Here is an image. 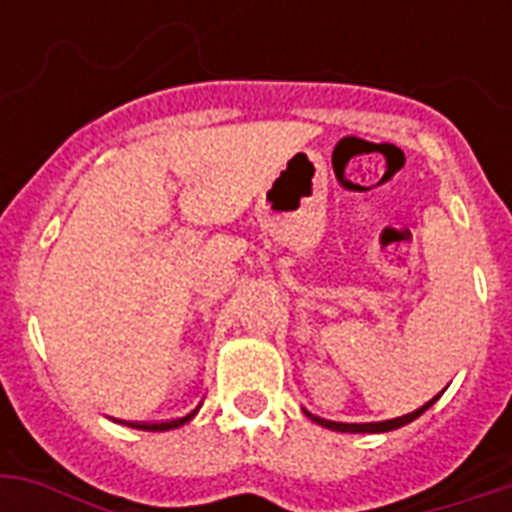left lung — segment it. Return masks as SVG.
Here are the masks:
<instances>
[{"label":"left lung","mask_w":512,"mask_h":512,"mask_svg":"<svg viewBox=\"0 0 512 512\" xmlns=\"http://www.w3.org/2000/svg\"><path fill=\"white\" fill-rule=\"evenodd\" d=\"M441 396V393H438ZM438 396L433 398V401H428V404L422 406V409H417V412L412 414H404V417H396V420H385V422H364V425H353V422H332V420H321V417H316V414H308L313 422H319V425H324V428L329 430H340V433H388V430H396L401 428V425H406V422L417 420L425 409H430V406L436 404Z\"/></svg>","instance_id":"obj_1"}]
</instances>
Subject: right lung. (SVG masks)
<instances>
[{
  "label": "right lung",
  "mask_w": 512,
  "mask_h": 512,
  "mask_svg": "<svg viewBox=\"0 0 512 512\" xmlns=\"http://www.w3.org/2000/svg\"><path fill=\"white\" fill-rule=\"evenodd\" d=\"M199 412V406L193 409L191 414H185V417H175V420H164V422H135L132 428H140V430H170V428H177V425H183V422H188L193 417V414Z\"/></svg>",
  "instance_id": "right-lung-1"
}]
</instances>
